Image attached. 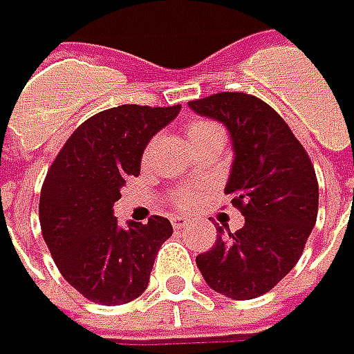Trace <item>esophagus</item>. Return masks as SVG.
<instances>
[{"instance_id": "esophagus-1", "label": "esophagus", "mask_w": 354, "mask_h": 354, "mask_svg": "<svg viewBox=\"0 0 354 354\" xmlns=\"http://www.w3.org/2000/svg\"><path fill=\"white\" fill-rule=\"evenodd\" d=\"M189 221L186 219V217H180V215H174L172 217V227L174 229H184V227H188Z\"/></svg>"}]
</instances>
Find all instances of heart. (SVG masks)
I'll return each instance as SVG.
<instances>
[{
    "instance_id": "1",
    "label": "heart",
    "mask_w": 354,
    "mask_h": 354,
    "mask_svg": "<svg viewBox=\"0 0 354 354\" xmlns=\"http://www.w3.org/2000/svg\"><path fill=\"white\" fill-rule=\"evenodd\" d=\"M214 133H221L219 127L215 123H209V121H192L188 127H186V135H188L189 142L201 139V137H207V135H214ZM189 203L188 194H178L176 196V205L184 207Z\"/></svg>"
}]
</instances>
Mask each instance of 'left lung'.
<instances>
[{"instance_id": "left-lung-1", "label": "left lung", "mask_w": 354, "mask_h": 354, "mask_svg": "<svg viewBox=\"0 0 354 354\" xmlns=\"http://www.w3.org/2000/svg\"><path fill=\"white\" fill-rule=\"evenodd\" d=\"M188 105L227 127L233 162L225 194L245 217L237 233L219 227L215 247L196 264L221 296L259 298L296 266L315 225V170L286 121L259 97L221 92Z\"/></svg>"}]
</instances>
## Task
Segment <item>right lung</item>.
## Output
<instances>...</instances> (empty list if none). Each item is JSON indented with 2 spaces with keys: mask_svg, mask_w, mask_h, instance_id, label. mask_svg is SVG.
I'll list each match as a JSON object with an SVG mask.
<instances>
[{
  "mask_svg": "<svg viewBox=\"0 0 354 354\" xmlns=\"http://www.w3.org/2000/svg\"><path fill=\"white\" fill-rule=\"evenodd\" d=\"M180 105H117L84 121L44 178L39 219L60 274L82 296L102 306L139 298L172 225L153 215L147 225L121 227L113 203L154 135L174 121Z\"/></svg>",
  "mask_w": 354,
  "mask_h": 354,
  "instance_id": "1",
  "label": "right lung"
}]
</instances>
